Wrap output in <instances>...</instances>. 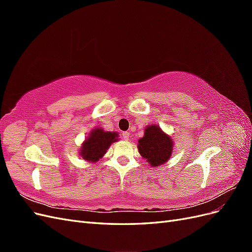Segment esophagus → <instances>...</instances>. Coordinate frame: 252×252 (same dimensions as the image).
Segmentation results:
<instances>
[{
	"label": "esophagus",
	"instance_id": "34e87169",
	"mask_svg": "<svg viewBox=\"0 0 252 252\" xmlns=\"http://www.w3.org/2000/svg\"><path fill=\"white\" fill-rule=\"evenodd\" d=\"M122 136H123V138L127 141V140H129V138H130V133H129V132H123V133H122Z\"/></svg>",
	"mask_w": 252,
	"mask_h": 252
}]
</instances>
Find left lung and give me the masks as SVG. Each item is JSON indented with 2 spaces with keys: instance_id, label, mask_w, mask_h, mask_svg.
Returning a JSON list of instances; mask_svg holds the SVG:
<instances>
[{
  "instance_id": "obj_1",
  "label": "left lung",
  "mask_w": 252,
  "mask_h": 252,
  "mask_svg": "<svg viewBox=\"0 0 252 252\" xmlns=\"http://www.w3.org/2000/svg\"><path fill=\"white\" fill-rule=\"evenodd\" d=\"M138 149L142 158L151 167L165 164L170 158L173 150V141L158 125L145 127L144 136L138 141Z\"/></svg>"
}]
</instances>
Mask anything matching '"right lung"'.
I'll use <instances>...</instances> for the list:
<instances>
[{
	"instance_id": "right-lung-1",
	"label": "right lung",
	"mask_w": 252,
	"mask_h": 252,
	"mask_svg": "<svg viewBox=\"0 0 252 252\" xmlns=\"http://www.w3.org/2000/svg\"><path fill=\"white\" fill-rule=\"evenodd\" d=\"M118 136V132L105 131L101 127H95L82 143L79 154L85 161L95 163L104 157L112 143L119 141Z\"/></svg>"
}]
</instances>
